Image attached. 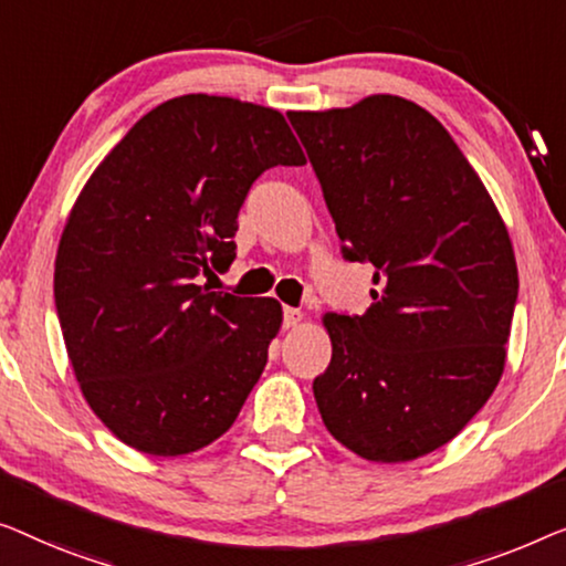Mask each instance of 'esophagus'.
I'll use <instances>...</instances> for the list:
<instances>
[{
  "instance_id": "1",
  "label": "esophagus",
  "mask_w": 566,
  "mask_h": 566,
  "mask_svg": "<svg viewBox=\"0 0 566 566\" xmlns=\"http://www.w3.org/2000/svg\"><path fill=\"white\" fill-rule=\"evenodd\" d=\"M305 321L302 310L297 307H284V328H297V325Z\"/></svg>"
}]
</instances>
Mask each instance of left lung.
I'll return each instance as SVG.
<instances>
[{
  "mask_svg": "<svg viewBox=\"0 0 566 566\" xmlns=\"http://www.w3.org/2000/svg\"><path fill=\"white\" fill-rule=\"evenodd\" d=\"M346 259L377 269L364 315L325 313L333 356L313 381L333 439L377 464L449 443L495 392L518 264L495 202L449 130L416 102L286 113Z\"/></svg>",
  "mask_w": 566,
  "mask_h": 566,
  "instance_id": "obj_1",
  "label": "left lung"
}]
</instances>
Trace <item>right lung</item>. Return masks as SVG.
I'll list each match as a JSON object with an SVG mask.
<instances>
[{"mask_svg":"<svg viewBox=\"0 0 566 566\" xmlns=\"http://www.w3.org/2000/svg\"><path fill=\"white\" fill-rule=\"evenodd\" d=\"M280 164H305L280 109L185 94L143 115L71 207L55 310L84 400L130 449H205L264 371L280 302L210 292L197 276L230 266L238 210Z\"/></svg>","mask_w":566,"mask_h":566,"instance_id":"right-lung-1","label":"right lung"}]
</instances>
